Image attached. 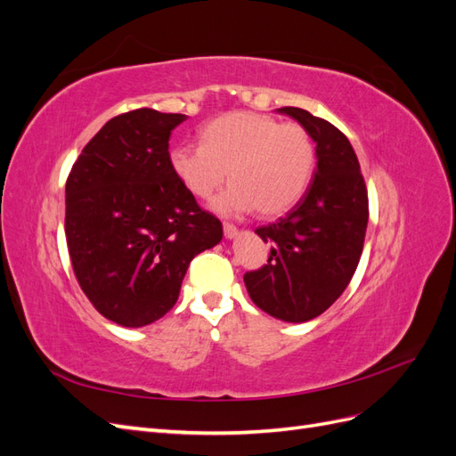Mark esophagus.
I'll list each match as a JSON object with an SVG mask.
<instances>
[{"label": "esophagus", "instance_id": "1", "mask_svg": "<svg viewBox=\"0 0 456 456\" xmlns=\"http://www.w3.org/2000/svg\"><path fill=\"white\" fill-rule=\"evenodd\" d=\"M223 228H224V236H226V238H236V236H238V226H236V224L224 223Z\"/></svg>", "mask_w": 456, "mask_h": 456}]
</instances>
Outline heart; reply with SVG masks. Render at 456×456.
I'll return each instance as SVG.
<instances>
[{
	"label": "heart",
	"instance_id": "b5f03b06",
	"mask_svg": "<svg viewBox=\"0 0 456 456\" xmlns=\"http://www.w3.org/2000/svg\"><path fill=\"white\" fill-rule=\"evenodd\" d=\"M171 169L194 198L207 200L226 181L216 211L243 215L256 209L280 215L305 194L315 169L312 134L298 123L236 112L201 131V144L171 150Z\"/></svg>",
	"mask_w": 456,
	"mask_h": 456
}]
</instances>
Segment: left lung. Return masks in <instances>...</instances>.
<instances>
[{"instance_id": "8db88e82", "label": "left lung", "mask_w": 456, "mask_h": 456, "mask_svg": "<svg viewBox=\"0 0 456 456\" xmlns=\"http://www.w3.org/2000/svg\"><path fill=\"white\" fill-rule=\"evenodd\" d=\"M280 112L312 134L317 169L291 211L255 230L272 245L268 265L245 272L243 281L260 310L300 323L323 314L348 287L363 251L369 198L342 131L302 108L283 106Z\"/></svg>"}]
</instances>
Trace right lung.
<instances>
[{"label":"right lung","instance_id":"right-lung-1","mask_svg":"<svg viewBox=\"0 0 456 456\" xmlns=\"http://www.w3.org/2000/svg\"><path fill=\"white\" fill-rule=\"evenodd\" d=\"M184 114L139 108L110 119L66 181V243L94 310L123 327L167 314L190 260L223 240L171 169L169 136Z\"/></svg>","mask_w":456,"mask_h":456}]
</instances>
